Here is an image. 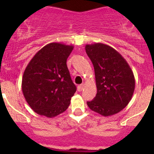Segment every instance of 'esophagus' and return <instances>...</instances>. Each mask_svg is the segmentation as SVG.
<instances>
[{
	"mask_svg": "<svg viewBox=\"0 0 154 154\" xmlns=\"http://www.w3.org/2000/svg\"><path fill=\"white\" fill-rule=\"evenodd\" d=\"M83 88H84V85L83 84H81L80 85V86H77V90H78V91H81Z\"/></svg>",
	"mask_w": 154,
	"mask_h": 154,
	"instance_id": "obj_1",
	"label": "esophagus"
}]
</instances>
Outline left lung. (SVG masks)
<instances>
[{
  "label": "left lung",
  "mask_w": 154,
  "mask_h": 154,
  "mask_svg": "<svg viewBox=\"0 0 154 154\" xmlns=\"http://www.w3.org/2000/svg\"><path fill=\"white\" fill-rule=\"evenodd\" d=\"M86 52L94 68L97 94L87 102L90 109L103 116L122 111L133 97V72L125 59L114 48L102 44L86 45Z\"/></svg>",
  "instance_id": "obj_1"
}]
</instances>
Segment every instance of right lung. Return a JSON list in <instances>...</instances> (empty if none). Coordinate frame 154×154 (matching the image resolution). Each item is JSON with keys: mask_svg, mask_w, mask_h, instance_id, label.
<instances>
[{"mask_svg": "<svg viewBox=\"0 0 154 154\" xmlns=\"http://www.w3.org/2000/svg\"><path fill=\"white\" fill-rule=\"evenodd\" d=\"M74 46L48 44L35 54L24 70L23 94L32 110L54 118L68 109L75 93L66 61Z\"/></svg>", "mask_w": 154, "mask_h": 154, "instance_id": "1", "label": "right lung"}]
</instances>
